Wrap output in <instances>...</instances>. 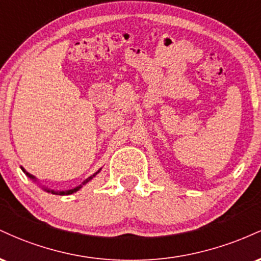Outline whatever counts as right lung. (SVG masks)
Returning <instances> with one entry per match:
<instances>
[{"mask_svg": "<svg viewBox=\"0 0 261 261\" xmlns=\"http://www.w3.org/2000/svg\"><path fill=\"white\" fill-rule=\"evenodd\" d=\"M22 170H23V172H24L25 173V174L27 175H28L29 176V178H31V179H34V180H37V179H35V176H33L32 174H29V173H27L25 172V170L24 169H23L22 168ZM98 172H99V170H98ZM97 172V173H98ZM97 173H95V174H97ZM95 174H93L92 176H89V178L88 179H86V180L85 181H83V184L82 185H85L86 184V182H88L89 180H91V179L93 178V176H94ZM82 185H80V187H77V188H74V189H71V190H66V191H55V190H50V189H45V190H46L47 191V193H51V194H56V195H70V194H73V193H76V191L77 190H80V189L81 188H82Z\"/></svg>", "mask_w": 261, "mask_h": 261, "instance_id": "add662e5", "label": "right lung"}]
</instances>
